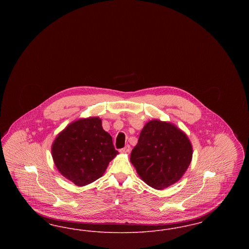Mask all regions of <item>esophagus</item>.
<instances>
[{
	"mask_svg": "<svg viewBox=\"0 0 249 249\" xmlns=\"http://www.w3.org/2000/svg\"><path fill=\"white\" fill-rule=\"evenodd\" d=\"M119 151H120L121 153H124V154H126V153H130V146L129 145V144H127L125 147L121 148Z\"/></svg>",
	"mask_w": 249,
	"mask_h": 249,
	"instance_id": "obj_1",
	"label": "esophagus"
}]
</instances>
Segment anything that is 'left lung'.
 Returning <instances> with one entry per match:
<instances>
[{"label": "left lung", "mask_w": 249, "mask_h": 249, "mask_svg": "<svg viewBox=\"0 0 249 249\" xmlns=\"http://www.w3.org/2000/svg\"><path fill=\"white\" fill-rule=\"evenodd\" d=\"M192 159L187 134L170 122L153 119L142 128L130 161L144 183L163 190L183 177Z\"/></svg>", "instance_id": "8db88e82"}]
</instances>
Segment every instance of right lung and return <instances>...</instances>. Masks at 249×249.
<instances>
[{
    "label": "right lung",
    "instance_id": "obj_1",
    "mask_svg": "<svg viewBox=\"0 0 249 249\" xmlns=\"http://www.w3.org/2000/svg\"><path fill=\"white\" fill-rule=\"evenodd\" d=\"M51 152L59 173L78 187L103 177L109 162L119 154L111 135L96 117L71 122L58 134Z\"/></svg>",
    "mask_w": 249,
    "mask_h": 249
}]
</instances>
